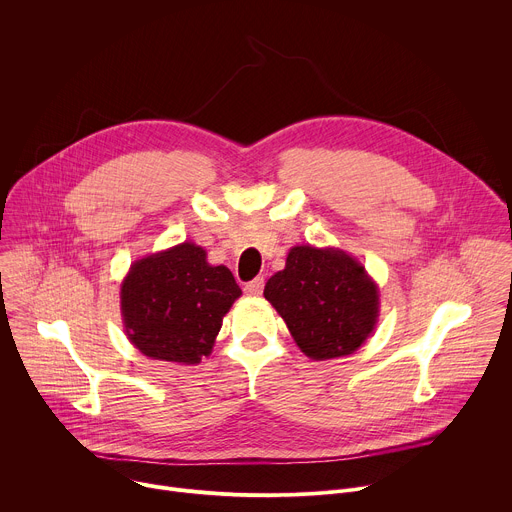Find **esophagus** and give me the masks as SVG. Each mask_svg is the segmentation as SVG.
Instances as JSON below:
<instances>
[{
	"label": "esophagus",
	"mask_w": 512,
	"mask_h": 512,
	"mask_svg": "<svg viewBox=\"0 0 512 512\" xmlns=\"http://www.w3.org/2000/svg\"><path fill=\"white\" fill-rule=\"evenodd\" d=\"M263 285H265V279H263V277H255L253 281H249V283L245 285V294H247V296H261Z\"/></svg>",
	"instance_id": "esophagus-1"
}]
</instances>
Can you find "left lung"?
I'll return each instance as SVG.
<instances>
[{
    "instance_id": "left-lung-1",
    "label": "left lung",
    "mask_w": 512,
    "mask_h": 512,
    "mask_svg": "<svg viewBox=\"0 0 512 512\" xmlns=\"http://www.w3.org/2000/svg\"><path fill=\"white\" fill-rule=\"evenodd\" d=\"M263 296L314 360L352 354L379 318L377 283L338 249H289L285 269L269 277Z\"/></svg>"
}]
</instances>
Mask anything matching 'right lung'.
Wrapping results in <instances>:
<instances>
[{
	"instance_id": "add662e5",
	"label": "right lung",
	"mask_w": 512,
	"mask_h": 512,
	"mask_svg": "<svg viewBox=\"0 0 512 512\" xmlns=\"http://www.w3.org/2000/svg\"><path fill=\"white\" fill-rule=\"evenodd\" d=\"M239 296L225 265H208L202 247L182 243L131 265L121 283L125 334L145 356L196 364Z\"/></svg>"
}]
</instances>
